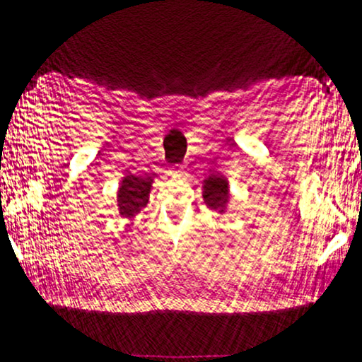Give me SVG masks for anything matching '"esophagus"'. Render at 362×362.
<instances>
[{
    "instance_id": "34e87169",
    "label": "esophagus",
    "mask_w": 362,
    "mask_h": 362,
    "mask_svg": "<svg viewBox=\"0 0 362 362\" xmlns=\"http://www.w3.org/2000/svg\"><path fill=\"white\" fill-rule=\"evenodd\" d=\"M169 176H170V177H181V176H185V167H182V165H174V167H170V169H169Z\"/></svg>"
}]
</instances>
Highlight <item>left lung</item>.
I'll use <instances>...</instances> for the list:
<instances>
[{"mask_svg": "<svg viewBox=\"0 0 362 362\" xmlns=\"http://www.w3.org/2000/svg\"><path fill=\"white\" fill-rule=\"evenodd\" d=\"M204 200L209 209L224 212L229 200L226 177L209 176V180L204 181Z\"/></svg>", "mask_w": 362, "mask_h": 362, "instance_id": "obj_1", "label": "left lung"}]
</instances>
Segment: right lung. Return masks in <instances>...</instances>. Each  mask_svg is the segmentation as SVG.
Wrapping results in <instances>:
<instances>
[{
	"mask_svg": "<svg viewBox=\"0 0 362 362\" xmlns=\"http://www.w3.org/2000/svg\"><path fill=\"white\" fill-rule=\"evenodd\" d=\"M151 182H153L151 177H124L117 192V205L120 216L134 217L136 214L148 204Z\"/></svg>",
	"mask_w": 362,
	"mask_h": 362,
	"instance_id": "obj_1",
	"label": "right lung"
}]
</instances>
